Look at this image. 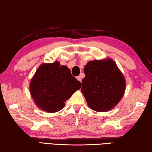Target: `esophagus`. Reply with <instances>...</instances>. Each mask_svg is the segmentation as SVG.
<instances>
[{"label": "esophagus", "instance_id": "esophagus-1", "mask_svg": "<svg viewBox=\"0 0 152 152\" xmlns=\"http://www.w3.org/2000/svg\"><path fill=\"white\" fill-rule=\"evenodd\" d=\"M76 79H77V80H78V81H80V82H81V81H82V79H81V77H80V76H78V77H76Z\"/></svg>", "mask_w": 152, "mask_h": 152}]
</instances>
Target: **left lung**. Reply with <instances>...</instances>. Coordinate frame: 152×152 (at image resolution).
Wrapping results in <instances>:
<instances>
[{
    "label": "left lung",
    "mask_w": 152,
    "mask_h": 152,
    "mask_svg": "<svg viewBox=\"0 0 152 152\" xmlns=\"http://www.w3.org/2000/svg\"><path fill=\"white\" fill-rule=\"evenodd\" d=\"M81 92L88 107L99 112H107L117 105L123 97L126 80L114 60L107 57L88 61Z\"/></svg>",
    "instance_id": "1"
}]
</instances>
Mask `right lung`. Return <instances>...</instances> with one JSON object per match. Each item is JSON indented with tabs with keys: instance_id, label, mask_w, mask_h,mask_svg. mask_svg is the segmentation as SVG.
Masks as SVG:
<instances>
[{
	"instance_id": "add662e5",
	"label": "right lung",
	"mask_w": 152,
	"mask_h": 152,
	"mask_svg": "<svg viewBox=\"0 0 152 152\" xmlns=\"http://www.w3.org/2000/svg\"><path fill=\"white\" fill-rule=\"evenodd\" d=\"M81 86L67 66H60L59 61L43 63L31 79L30 93L39 109L55 113L63 109L65 102Z\"/></svg>"
}]
</instances>
